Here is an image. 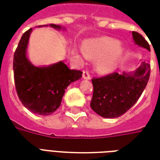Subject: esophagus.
<instances>
[{
	"instance_id": "obj_1",
	"label": "esophagus",
	"mask_w": 160,
	"mask_h": 160,
	"mask_svg": "<svg viewBox=\"0 0 160 160\" xmlns=\"http://www.w3.org/2000/svg\"><path fill=\"white\" fill-rule=\"evenodd\" d=\"M82 77H83L84 80H90L91 75L89 74V73L87 71H84L83 74H82Z\"/></svg>"
}]
</instances>
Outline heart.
<instances>
[{
    "label": "heart",
    "instance_id": "b5f03b06",
    "mask_svg": "<svg viewBox=\"0 0 160 160\" xmlns=\"http://www.w3.org/2000/svg\"><path fill=\"white\" fill-rule=\"evenodd\" d=\"M80 53L85 57L98 59V70L101 73H107L114 69L118 65L121 56L123 54V48L118 44V40L111 38H99L89 40Z\"/></svg>",
    "mask_w": 160,
    "mask_h": 160
}]
</instances>
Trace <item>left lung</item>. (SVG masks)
<instances>
[{
    "label": "left lung",
    "instance_id": "8db88e82",
    "mask_svg": "<svg viewBox=\"0 0 160 160\" xmlns=\"http://www.w3.org/2000/svg\"><path fill=\"white\" fill-rule=\"evenodd\" d=\"M134 43L150 50V46L141 34L132 32ZM150 76V65L142 61L133 72L113 73L94 78L91 108L104 118H116L127 112L145 90Z\"/></svg>",
    "mask_w": 160,
    "mask_h": 160
}]
</instances>
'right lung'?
Segmentation results:
<instances>
[{"mask_svg": "<svg viewBox=\"0 0 160 160\" xmlns=\"http://www.w3.org/2000/svg\"><path fill=\"white\" fill-rule=\"evenodd\" d=\"M46 26H39L38 27ZM54 29H65L50 24ZM32 28L24 33L13 56V73L17 93L30 111L41 116L52 114L60 107L67 87L80 80L82 72L69 69L62 61L49 66H35L27 57Z\"/></svg>", "mask_w": 160, "mask_h": 160, "instance_id": "obj_1", "label": "right lung"}]
</instances>
